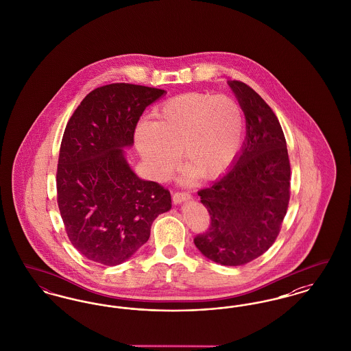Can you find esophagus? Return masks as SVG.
I'll return each mask as SVG.
<instances>
[{"mask_svg": "<svg viewBox=\"0 0 351 351\" xmlns=\"http://www.w3.org/2000/svg\"><path fill=\"white\" fill-rule=\"evenodd\" d=\"M192 196L188 193V192H180V191H178V192H175L173 195H172V201L175 202V204H180V202H183L185 200H189Z\"/></svg>", "mask_w": 351, "mask_h": 351, "instance_id": "34e87169", "label": "esophagus"}]
</instances>
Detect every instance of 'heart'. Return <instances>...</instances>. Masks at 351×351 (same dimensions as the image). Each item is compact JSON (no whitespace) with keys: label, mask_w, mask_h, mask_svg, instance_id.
Listing matches in <instances>:
<instances>
[{"label":"heart","mask_w":351,"mask_h":351,"mask_svg":"<svg viewBox=\"0 0 351 351\" xmlns=\"http://www.w3.org/2000/svg\"><path fill=\"white\" fill-rule=\"evenodd\" d=\"M152 117L136 126L135 145L156 179L176 167L179 150L184 165L199 178H217L232 166L242 145L243 110L229 96L184 93L155 108Z\"/></svg>","instance_id":"obj_1"}]
</instances>
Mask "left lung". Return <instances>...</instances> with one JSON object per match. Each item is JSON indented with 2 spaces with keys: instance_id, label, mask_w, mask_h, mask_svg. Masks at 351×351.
<instances>
[{
  "instance_id": "obj_1",
  "label": "left lung",
  "mask_w": 351,
  "mask_h": 351,
  "mask_svg": "<svg viewBox=\"0 0 351 351\" xmlns=\"http://www.w3.org/2000/svg\"><path fill=\"white\" fill-rule=\"evenodd\" d=\"M228 83L246 117V142L230 171L197 192L210 223L193 242L216 263L242 266L265 254L280 233L291 165L282 126L267 102L247 84Z\"/></svg>"
}]
</instances>
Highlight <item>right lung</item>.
<instances>
[{
    "label": "right lung",
    "instance_id": "obj_1",
    "mask_svg": "<svg viewBox=\"0 0 351 351\" xmlns=\"http://www.w3.org/2000/svg\"><path fill=\"white\" fill-rule=\"evenodd\" d=\"M163 89L113 83L88 93L63 134L58 206L73 247L92 262L117 266L150 238L151 225L171 209L163 185L139 179L125 159L145 109Z\"/></svg>",
    "mask_w": 351,
    "mask_h": 351
}]
</instances>
